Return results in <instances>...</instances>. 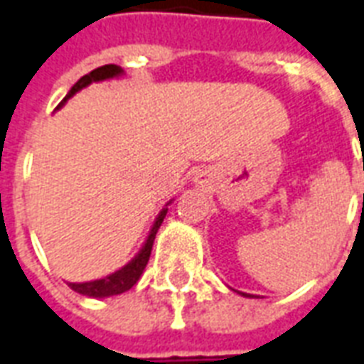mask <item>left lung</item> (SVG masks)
<instances>
[{
  "label": "left lung",
  "instance_id": "left-lung-1",
  "mask_svg": "<svg viewBox=\"0 0 364 364\" xmlns=\"http://www.w3.org/2000/svg\"><path fill=\"white\" fill-rule=\"evenodd\" d=\"M239 292V290H237ZM239 294H243V296H247V298H255V296H250V294H247V292H239Z\"/></svg>",
  "mask_w": 364,
  "mask_h": 364
}]
</instances>
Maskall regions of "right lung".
Wrapping results in <instances>:
<instances>
[{
  "mask_svg": "<svg viewBox=\"0 0 364 364\" xmlns=\"http://www.w3.org/2000/svg\"><path fill=\"white\" fill-rule=\"evenodd\" d=\"M119 75H123V70H121V66H115V64H106V66H100L97 68V70H92L91 74L83 75V77L70 89V92H68L66 97H64V100L56 106V109L62 108L64 102H68V98H72L75 92H80L81 89H85V87H89L91 83L114 80V77H119ZM171 201H173V199H171ZM171 201L161 208V213L157 214L156 222H154V226H151L150 233H148V237L144 241L142 249L138 250V255L134 256L129 264H125L121 269L109 273V275H106V277L102 279H95V281H87V283H68V287L89 298L115 296V294H121V292H127L129 289H132V287L136 284L138 279H140V275L144 273V269H146L148 260H150L151 247H154V241H156L157 230H159V226L163 224V218L167 216V207L171 205Z\"/></svg>",
  "mask_w": 364,
  "mask_h": 364,
  "instance_id": "add662e5",
  "label": "right lung"
}]
</instances>
